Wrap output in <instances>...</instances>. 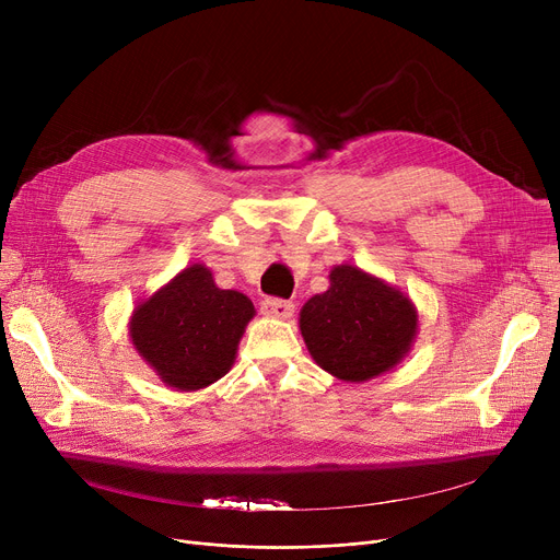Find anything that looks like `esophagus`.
<instances>
[{"label":"esophagus","mask_w":560,"mask_h":560,"mask_svg":"<svg viewBox=\"0 0 560 560\" xmlns=\"http://www.w3.org/2000/svg\"><path fill=\"white\" fill-rule=\"evenodd\" d=\"M260 311L270 317H279V319H288L292 313H295V304L288 300H279V298H265L260 302Z\"/></svg>","instance_id":"obj_1"}]
</instances>
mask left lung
Masks as SVG:
<instances>
[{
  "instance_id": "8db88e82",
  "label": "left lung",
  "mask_w": 560,
  "mask_h": 560,
  "mask_svg": "<svg viewBox=\"0 0 560 560\" xmlns=\"http://www.w3.org/2000/svg\"><path fill=\"white\" fill-rule=\"evenodd\" d=\"M311 298L300 329L315 363L342 381H368L395 368L418 331L416 306L399 290L351 265Z\"/></svg>"
}]
</instances>
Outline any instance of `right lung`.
I'll return each mask as SVG.
<instances>
[{
	"instance_id": "add662e5",
	"label": "right lung",
	"mask_w": 560,
	"mask_h": 560,
	"mask_svg": "<svg viewBox=\"0 0 560 560\" xmlns=\"http://www.w3.org/2000/svg\"><path fill=\"white\" fill-rule=\"evenodd\" d=\"M252 302L220 290L203 265H190L131 317V340L167 386L199 390L224 376L235 359Z\"/></svg>"
}]
</instances>
